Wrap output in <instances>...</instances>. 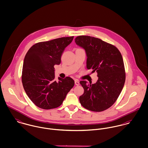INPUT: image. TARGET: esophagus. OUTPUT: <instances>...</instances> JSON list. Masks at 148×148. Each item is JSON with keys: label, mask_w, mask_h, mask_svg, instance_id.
<instances>
[{"label": "esophagus", "mask_w": 148, "mask_h": 148, "mask_svg": "<svg viewBox=\"0 0 148 148\" xmlns=\"http://www.w3.org/2000/svg\"><path fill=\"white\" fill-rule=\"evenodd\" d=\"M75 85H79L80 84V83H79V80H75Z\"/></svg>", "instance_id": "34e87169"}]
</instances>
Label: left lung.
<instances>
[{"label": "left lung", "mask_w": 148, "mask_h": 148, "mask_svg": "<svg viewBox=\"0 0 148 148\" xmlns=\"http://www.w3.org/2000/svg\"><path fill=\"white\" fill-rule=\"evenodd\" d=\"M76 44L86 55V68L96 71L95 84L80 82L84 92L80 96L81 105L93 112H101L112 106L119 97L125 82L122 55L114 45L89 36H77Z\"/></svg>", "instance_id": "obj_1"}]
</instances>
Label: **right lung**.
Instances as JSON below:
<instances>
[{
  "label": "right lung",
  "mask_w": 148,
  "mask_h": 148,
  "mask_svg": "<svg viewBox=\"0 0 148 148\" xmlns=\"http://www.w3.org/2000/svg\"><path fill=\"white\" fill-rule=\"evenodd\" d=\"M73 36L64 37L32 46L23 65L22 83L29 99L37 106L50 109L61 106L75 84L70 77L55 80V65H59L65 48Z\"/></svg>",
  "instance_id": "obj_1"
}]
</instances>
